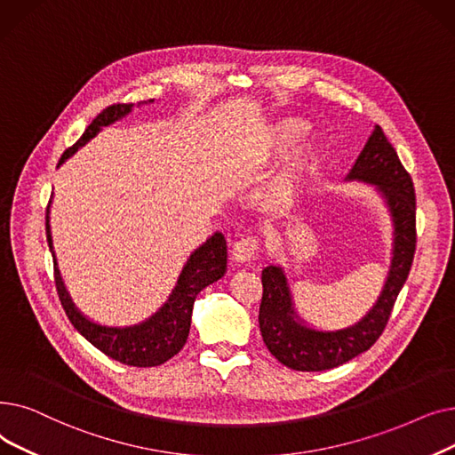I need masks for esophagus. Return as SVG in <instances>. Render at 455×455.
Here are the masks:
<instances>
[{
    "instance_id": "obj_1",
    "label": "esophagus",
    "mask_w": 455,
    "mask_h": 455,
    "mask_svg": "<svg viewBox=\"0 0 455 455\" xmlns=\"http://www.w3.org/2000/svg\"><path fill=\"white\" fill-rule=\"evenodd\" d=\"M259 251V239L257 236H241L233 243L231 248V257L236 263H246L255 253Z\"/></svg>"
}]
</instances>
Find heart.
I'll return each instance as SVG.
<instances>
[{"mask_svg":"<svg viewBox=\"0 0 455 455\" xmlns=\"http://www.w3.org/2000/svg\"><path fill=\"white\" fill-rule=\"evenodd\" d=\"M304 133V125L296 120L279 124L270 137V142L265 149L267 156H283L292 148V144Z\"/></svg>","mask_w":455,"mask_h":455,"instance_id":"obj_1","label":"heart"}]
</instances>
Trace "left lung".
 <instances>
[{"instance_id": "obj_1", "label": "left lung", "mask_w": 455, "mask_h": 455, "mask_svg": "<svg viewBox=\"0 0 455 455\" xmlns=\"http://www.w3.org/2000/svg\"><path fill=\"white\" fill-rule=\"evenodd\" d=\"M346 180L376 185L385 198L395 226L391 272L376 306L357 323L337 331H318L298 318L283 270L274 265L267 267L261 277L263 299L259 307V328L270 354L292 371H330L369 350L383 333L413 265L417 248L415 187L379 125L366 140Z\"/></svg>"}]
</instances>
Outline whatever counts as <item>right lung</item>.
Returning a JSON list of instances; mask_svg holds the SVG:
<instances>
[{
  "instance_id": "add662e5",
  "label": "right lung",
  "mask_w": 455,
  "mask_h": 455,
  "mask_svg": "<svg viewBox=\"0 0 455 455\" xmlns=\"http://www.w3.org/2000/svg\"><path fill=\"white\" fill-rule=\"evenodd\" d=\"M151 101V100H149ZM133 109V103H115L103 109L92 124L84 129L83 137L67 151H64L59 164H62L76 151L94 139L101 127L111 125L118 118L125 116ZM50 212V209H48ZM46 212V235L48 244L52 250V235H50V216ZM53 251V250H52ZM228 263V246L222 233H214L209 236L207 243H204L196 251L190 255L187 265L181 270L178 279V285L172 291L166 304L148 320L137 323V326L127 328H109L100 326V323L91 322L83 316L62 285V279L55 267V287L60 299V306L70 318L72 326L89 340L92 346L105 355L113 357L129 366H157L174 357L187 342L188 330H190V316L192 306L196 299L198 292L204 291L207 285L214 283L226 274Z\"/></svg>"
}]
</instances>
